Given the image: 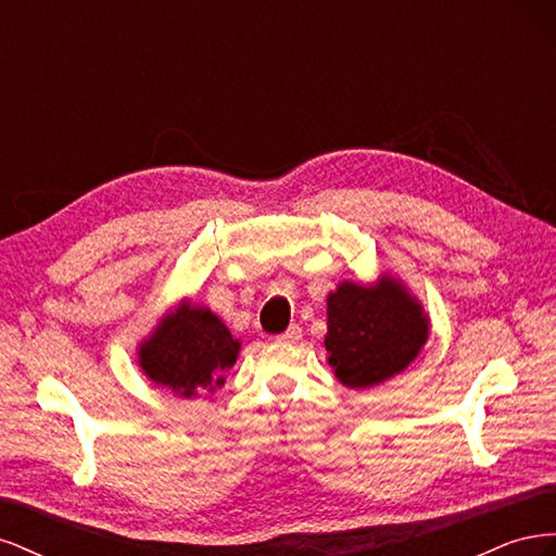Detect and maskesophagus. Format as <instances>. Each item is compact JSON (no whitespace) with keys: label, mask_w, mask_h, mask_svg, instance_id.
Wrapping results in <instances>:
<instances>
[{"label":"esophagus","mask_w":556,"mask_h":556,"mask_svg":"<svg viewBox=\"0 0 556 556\" xmlns=\"http://www.w3.org/2000/svg\"><path fill=\"white\" fill-rule=\"evenodd\" d=\"M299 339H301V327H299V325H290L288 329H285V331L278 336L280 343H296Z\"/></svg>","instance_id":"34e87169"}]
</instances>
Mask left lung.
Returning <instances> with one entry per match:
<instances>
[{
	"mask_svg": "<svg viewBox=\"0 0 556 556\" xmlns=\"http://www.w3.org/2000/svg\"><path fill=\"white\" fill-rule=\"evenodd\" d=\"M329 364L348 387H374L403 371L425 345L429 323L392 278L378 288L343 282L327 299Z\"/></svg>",
	"mask_w": 556,
	"mask_h": 556,
	"instance_id": "obj_1",
	"label": "left lung"
}]
</instances>
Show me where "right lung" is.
<instances>
[{
    "label": "right lung",
    "mask_w": 556,
    "mask_h": 556,
    "mask_svg": "<svg viewBox=\"0 0 556 556\" xmlns=\"http://www.w3.org/2000/svg\"><path fill=\"white\" fill-rule=\"evenodd\" d=\"M239 348L220 317L206 308L182 306L141 345L139 364L150 380L190 399L223 384L220 376L237 362Z\"/></svg>",
    "instance_id": "1"
}]
</instances>
